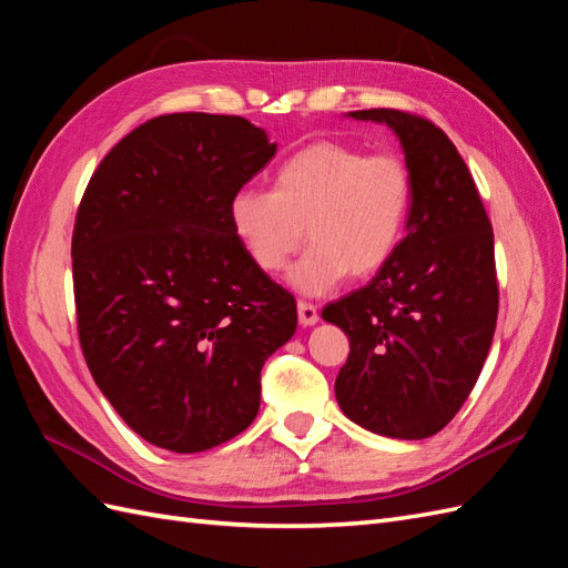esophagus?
<instances>
[{
	"mask_svg": "<svg viewBox=\"0 0 568 568\" xmlns=\"http://www.w3.org/2000/svg\"><path fill=\"white\" fill-rule=\"evenodd\" d=\"M297 314H300L302 326H314L318 322V310H316V304H312V302L300 300L297 302Z\"/></svg>",
	"mask_w": 568,
	"mask_h": 568,
	"instance_id": "esophagus-1",
	"label": "esophagus"
}]
</instances>
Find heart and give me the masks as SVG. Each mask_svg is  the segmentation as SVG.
<instances>
[{"instance_id": "heart-1", "label": "heart", "mask_w": 568, "mask_h": 568, "mask_svg": "<svg viewBox=\"0 0 568 568\" xmlns=\"http://www.w3.org/2000/svg\"><path fill=\"white\" fill-rule=\"evenodd\" d=\"M413 211L410 168L396 153H372L341 141H314L273 174L271 189H240L230 201L232 230L258 271H290L304 295H326L347 273H379L405 237Z\"/></svg>"}]
</instances>
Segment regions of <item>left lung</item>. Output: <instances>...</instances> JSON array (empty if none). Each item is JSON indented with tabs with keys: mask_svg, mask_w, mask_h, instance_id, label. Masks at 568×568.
I'll return each mask as SVG.
<instances>
[{
	"mask_svg": "<svg viewBox=\"0 0 568 568\" xmlns=\"http://www.w3.org/2000/svg\"><path fill=\"white\" fill-rule=\"evenodd\" d=\"M394 129L413 178L408 235L374 278L324 307L351 338L338 372L341 410L390 439H427L468 400L499 312L494 232L473 174L429 120L357 110Z\"/></svg>",
	"mask_w": 568,
	"mask_h": 568,
	"instance_id": "8db88e82",
	"label": "left lung"
}]
</instances>
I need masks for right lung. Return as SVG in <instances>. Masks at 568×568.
<instances>
[{"instance_id": "obj_1", "label": "right lung", "mask_w": 568, "mask_h": 568, "mask_svg": "<svg viewBox=\"0 0 568 568\" xmlns=\"http://www.w3.org/2000/svg\"><path fill=\"white\" fill-rule=\"evenodd\" d=\"M273 155L250 120L174 112L126 134L85 186L71 237L81 351L153 446L199 454L250 427L261 367L297 328L295 297L230 221Z\"/></svg>"}]
</instances>
